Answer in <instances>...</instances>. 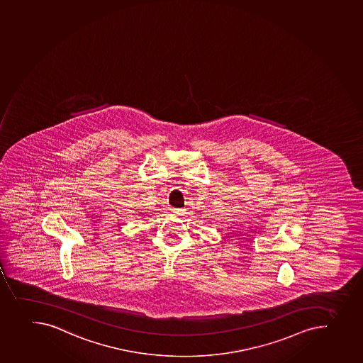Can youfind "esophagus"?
Here are the masks:
<instances>
[{
    "instance_id": "esophagus-1",
    "label": "esophagus",
    "mask_w": 363,
    "mask_h": 363,
    "mask_svg": "<svg viewBox=\"0 0 363 363\" xmlns=\"http://www.w3.org/2000/svg\"><path fill=\"white\" fill-rule=\"evenodd\" d=\"M174 215H177V216H179V218H182V216H184V214H186V211L184 209H179V208H175V209H173Z\"/></svg>"
}]
</instances>
